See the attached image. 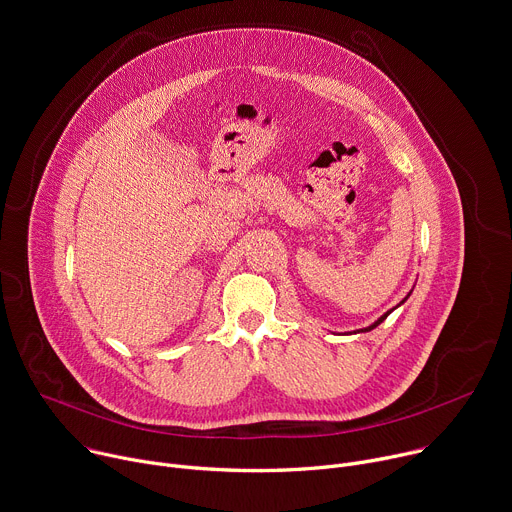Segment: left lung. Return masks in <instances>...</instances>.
<instances>
[{"mask_svg": "<svg viewBox=\"0 0 512 512\" xmlns=\"http://www.w3.org/2000/svg\"><path fill=\"white\" fill-rule=\"evenodd\" d=\"M410 294H412V290H410V292H407V296H405V298H403V300H401V302H399V304H397V306H401V304H403V302H405V300H407V298H410ZM397 306H393V309H391V311H387V313H383V315H381V317H379V319H377V321H375V323H371V325H369V327H365V329H357V331H353V333H367V331H373V329H375V327H377V325H381V323H383V321H385V319H387V317H389V315H391V313H393V311H395V309H397ZM343 335H351V333H343Z\"/></svg>", "mask_w": 512, "mask_h": 512, "instance_id": "1", "label": "left lung"}]
</instances>
